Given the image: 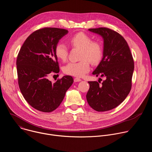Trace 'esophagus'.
Masks as SVG:
<instances>
[{"label":"esophagus","mask_w":152,"mask_h":152,"mask_svg":"<svg viewBox=\"0 0 152 152\" xmlns=\"http://www.w3.org/2000/svg\"><path fill=\"white\" fill-rule=\"evenodd\" d=\"M82 80L80 79H79V78H77V77H76V78H75L74 79V81L75 82H80Z\"/></svg>","instance_id":"esophagus-1"}]
</instances>
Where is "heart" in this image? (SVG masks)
<instances>
[{
  "mask_svg": "<svg viewBox=\"0 0 152 152\" xmlns=\"http://www.w3.org/2000/svg\"><path fill=\"white\" fill-rule=\"evenodd\" d=\"M70 45L72 48L80 49V59L77 62H69L63 68V72L67 75L81 77L89 72L90 62L96 64L102 59L103 48L101 43L97 41H92L90 36L83 32H79L70 38ZM68 48L63 42H59L56 45L55 53L58 59L66 61L68 56Z\"/></svg>",
  "mask_w": 152,
  "mask_h": 152,
  "instance_id": "1",
  "label": "heart"
}]
</instances>
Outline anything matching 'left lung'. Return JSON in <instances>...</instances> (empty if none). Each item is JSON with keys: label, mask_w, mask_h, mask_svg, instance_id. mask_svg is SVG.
<instances>
[{"label": "left lung", "mask_w": 152, "mask_h": 152, "mask_svg": "<svg viewBox=\"0 0 152 152\" xmlns=\"http://www.w3.org/2000/svg\"><path fill=\"white\" fill-rule=\"evenodd\" d=\"M88 31L103 39V58L93 75L106 79L101 84L88 82L86 100L96 111H110L121 103L131 91L134 70L133 57L126 41L117 32L106 28Z\"/></svg>", "instance_id": "8db88e82"}]
</instances>
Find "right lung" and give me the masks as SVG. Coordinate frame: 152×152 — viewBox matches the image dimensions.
Wrapping results in <instances>:
<instances>
[{
	"mask_svg": "<svg viewBox=\"0 0 152 152\" xmlns=\"http://www.w3.org/2000/svg\"><path fill=\"white\" fill-rule=\"evenodd\" d=\"M69 31L45 28L31 34L17 56L16 65L19 88L25 99L35 110L44 113L55 110L73 83L70 76H64L55 83L48 79L59 68L55 49Z\"/></svg>",
	"mask_w": 152,
	"mask_h": 152,
	"instance_id": "add662e5",
	"label": "right lung"
}]
</instances>
